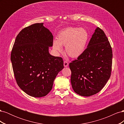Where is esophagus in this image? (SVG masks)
Returning <instances> with one entry per match:
<instances>
[{
    "label": "esophagus",
    "mask_w": 124,
    "mask_h": 124,
    "mask_svg": "<svg viewBox=\"0 0 124 124\" xmlns=\"http://www.w3.org/2000/svg\"><path fill=\"white\" fill-rule=\"evenodd\" d=\"M68 65H69V63L68 62L64 61V62H63V66H64V67H68Z\"/></svg>",
    "instance_id": "esophagus-1"
}]
</instances>
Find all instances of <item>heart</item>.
<instances>
[{
    "instance_id": "1",
    "label": "heart",
    "mask_w": 124,
    "mask_h": 124,
    "mask_svg": "<svg viewBox=\"0 0 124 124\" xmlns=\"http://www.w3.org/2000/svg\"><path fill=\"white\" fill-rule=\"evenodd\" d=\"M88 39V33L84 28L68 27L62 30L57 36V40H54L53 48L56 52L62 51V46H65V52L69 57L76 58L84 52Z\"/></svg>"
}]
</instances>
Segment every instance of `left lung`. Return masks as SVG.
<instances>
[{"label":"left lung","mask_w":124,"mask_h":124,"mask_svg":"<svg viewBox=\"0 0 124 124\" xmlns=\"http://www.w3.org/2000/svg\"><path fill=\"white\" fill-rule=\"evenodd\" d=\"M112 56L108 39L97 27L83 53L69 63L74 92L85 97L99 92L110 78Z\"/></svg>","instance_id":"1"}]
</instances>
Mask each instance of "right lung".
<instances>
[{
    "instance_id": "obj_1",
    "label": "right lung",
    "mask_w": 124,
    "mask_h": 124,
    "mask_svg": "<svg viewBox=\"0 0 124 124\" xmlns=\"http://www.w3.org/2000/svg\"><path fill=\"white\" fill-rule=\"evenodd\" d=\"M53 42V36L43 23L24 28L16 37L11 61L17 85L29 96H46L63 68L62 58L52 56L48 52Z\"/></svg>"
}]
</instances>
